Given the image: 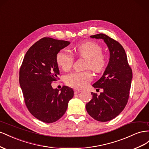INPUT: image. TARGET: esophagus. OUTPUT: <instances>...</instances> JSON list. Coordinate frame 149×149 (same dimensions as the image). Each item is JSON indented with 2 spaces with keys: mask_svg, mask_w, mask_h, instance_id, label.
Segmentation results:
<instances>
[{
  "mask_svg": "<svg viewBox=\"0 0 149 149\" xmlns=\"http://www.w3.org/2000/svg\"><path fill=\"white\" fill-rule=\"evenodd\" d=\"M81 92V91L79 90V89H77V88H75V89H74V92H75V93H79V92Z\"/></svg>",
  "mask_w": 149,
  "mask_h": 149,
  "instance_id": "34e87169",
  "label": "esophagus"
}]
</instances>
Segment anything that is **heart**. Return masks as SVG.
I'll use <instances>...</instances> for the list:
<instances>
[{
  "mask_svg": "<svg viewBox=\"0 0 149 149\" xmlns=\"http://www.w3.org/2000/svg\"><path fill=\"white\" fill-rule=\"evenodd\" d=\"M76 53L78 57L87 59L85 65L86 69H91L96 73L102 72L107 65V57L102 52V46L94 41L84 42L76 47ZM58 65L64 71L69 70L74 62V56L69 50L62 49L56 56ZM93 79L91 72H75L67 75L65 82L68 86L74 88H82L87 86Z\"/></svg>",
  "mask_w": 149,
  "mask_h": 149,
  "instance_id": "obj_1",
  "label": "heart"
}]
</instances>
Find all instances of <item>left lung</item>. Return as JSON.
<instances>
[{"mask_svg":"<svg viewBox=\"0 0 149 149\" xmlns=\"http://www.w3.org/2000/svg\"><path fill=\"white\" fill-rule=\"evenodd\" d=\"M95 39H102L107 45L110 60L104 73L93 87L104 92L97 95L91 92L92 100L86 104L88 113L100 122L112 120L119 115L129 100L132 70L127 61L124 47L117 40L109 36L99 33L91 36Z\"/></svg>","mask_w":149,"mask_h":149,"instance_id":"left-lung-1","label":"left lung"}]
</instances>
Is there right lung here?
<instances>
[{
  "label": "right lung",
  "instance_id": "right-lung-1",
  "mask_svg": "<svg viewBox=\"0 0 149 149\" xmlns=\"http://www.w3.org/2000/svg\"><path fill=\"white\" fill-rule=\"evenodd\" d=\"M70 42L44 37L32 45L25 55L19 70V82L25 105L33 116L52 123L66 112L74 96L71 88L54 89L51 84L59 79L56 61L58 52Z\"/></svg>",
  "mask_w": 149,
  "mask_h": 149
}]
</instances>
